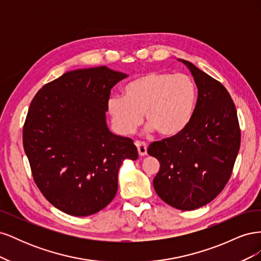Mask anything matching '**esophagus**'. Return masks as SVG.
Wrapping results in <instances>:
<instances>
[{
  "label": "esophagus",
  "mask_w": 261,
  "mask_h": 261,
  "mask_svg": "<svg viewBox=\"0 0 261 261\" xmlns=\"http://www.w3.org/2000/svg\"><path fill=\"white\" fill-rule=\"evenodd\" d=\"M137 149H138V153L140 156H144L147 154V150H148V147H147V144L144 143V141H136L135 143Z\"/></svg>",
  "instance_id": "1"
}]
</instances>
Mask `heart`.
<instances>
[{"instance_id":"b5f03b06","label":"heart","mask_w":261,"mask_h":261,"mask_svg":"<svg viewBox=\"0 0 261 261\" xmlns=\"http://www.w3.org/2000/svg\"><path fill=\"white\" fill-rule=\"evenodd\" d=\"M196 101V86L189 76L150 72L126 85L124 96L110 97L107 107L114 128L122 135L135 132L145 114L150 130L173 137L191 122Z\"/></svg>"}]
</instances>
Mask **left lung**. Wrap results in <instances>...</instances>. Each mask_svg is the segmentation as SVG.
<instances>
[{"instance_id":"1","label":"left lung","mask_w":261,"mask_h":261,"mask_svg":"<svg viewBox=\"0 0 261 261\" xmlns=\"http://www.w3.org/2000/svg\"><path fill=\"white\" fill-rule=\"evenodd\" d=\"M178 61L191 70L198 89L194 115L178 135L150 145L148 154L160 162L153 178L158 196L187 211L209 203L225 187L240 150L241 129L225 87L193 63Z\"/></svg>"}]
</instances>
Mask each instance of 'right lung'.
<instances>
[{
    "instance_id": "add662e5",
    "label": "right lung",
    "mask_w": 261,
    "mask_h": 261,
    "mask_svg": "<svg viewBox=\"0 0 261 261\" xmlns=\"http://www.w3.org/2000/svg\"><path fill=\"white\" fill-rule=\"evenodd\" d=\"M126 77L107 66L70 70L31 101L23 149L38 188L67 215L86 217L107 207L123 161L138 158L133 140L114 135L106 120L111 89Z\"/></svg>"
}]
</instances>
